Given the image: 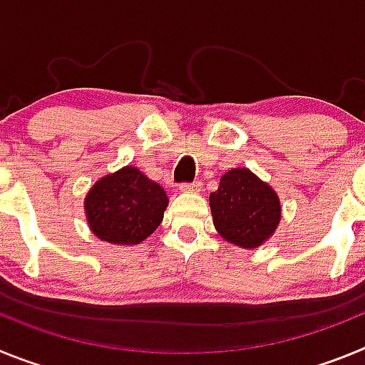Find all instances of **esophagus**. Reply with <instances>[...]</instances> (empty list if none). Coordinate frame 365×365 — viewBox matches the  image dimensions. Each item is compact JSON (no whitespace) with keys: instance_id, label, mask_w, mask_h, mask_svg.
Segmentation results:
<instances>
[{"instance_id":"esophagus-1","label":"esophagus","mask_w":365,"mask_h":365,"mask_svg":"<svg viewBox=\"0 0 365 365\" xmlns=\"http://www.w3.org/2000/svg\"><path fill=\"white\" fill-rule=\"evenodd\" d=\"M201 182L199 180H193V182H182V185L179 186L180 192H186V193H192V192H199L201 190Z\"/></svg>"}]
</instances>
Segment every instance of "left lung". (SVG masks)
I'll return each mask as SVG.
<instances>
[{
	"label": "left lung",
	"mask_w": 365,
	"mask_h": 365,
	"mask_svg": "<svg viewBox=\"0 0 365 365\" xmlns=\"http://www.w3.org/2000/svg\"><path fill=\"white\" fill-rule=\"evenodd\" d=\"M210 208L219 234L243 248L269 240L282 217L276 192L247 168H234L221 177L217 192L210 193Z\"/></svg>",
	"instance_id": "1"
}]
</instances>
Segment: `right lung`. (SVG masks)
Here are the masks:
<instances>
[{
    "instance_id": "right-lung-1",
    "label": "right lung",
    "mask_w": 365,
    "mask_h": 365,
    "mask_svg": "<svg viewBox=\"0 0 365 365\" xmlns=\"http://www.w3.org/2000/svg\"><path fill=\"white\" fill-rule=\"evenodd\" d=\"M93 234L113 245H138L157 230L166 210V192L140 170L125 166L100 179L86 197Z\"/></svg>"
}]
</instances>
